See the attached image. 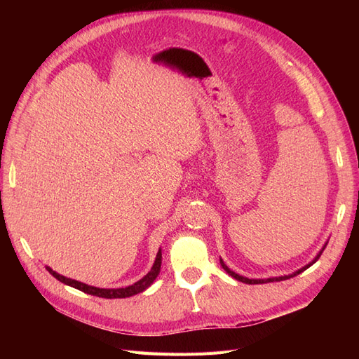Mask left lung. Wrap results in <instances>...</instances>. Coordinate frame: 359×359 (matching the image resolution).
<instances>
[{"label":"left lung","mask_w":359,"mask_h":359,"mask_svg":"<svg viewBox=\"0 0 359 359\" xmlns=\"http://www.w3.org/2000/svg\"><path fill=\"white\" fill-rule=\"evenodd\" d=\"M327 244H328V243H327ZM327 244H325V245L322 247L320 252H319L316 256H314V259L311 260V262H309L307 265H304L302 268H299L298 271H295V273H292V274H289V276H281V277H271V278H247V277H243V276H240V274L233 273V271H232L231 268H227V265L223 262V259H220V264H222L223 269L226 271L227 274H229L231 277H233V278H235V280H238V281H243V283H247V285H262V283H271V281H281V280H287V278L295 277V276L301 274L302 271H306L307 268H310L313 264H316V260L320 257V255H322V252H323V250H325V247H327Z\"/></svg>","instance_id":"1"}]
</instances>
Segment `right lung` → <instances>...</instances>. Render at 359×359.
Here are the masks:
<instances>
[{
	"label": "right lung",
	"mask_w": 359,
	"mask_h": 359,
	"mask_svg": "<svg viewBox=\"0 0 359 359\" xmlns=\"http://www.w3.org/2000/svg\"><path fill=\"white\" fill-rule=\"evenodd\" d=\"M160 268H161V248H158L157 252V256H156V260H154V265L153 268L149 269V273L140 278L139 281H136V283H133L132 286H127V287H118V289H102V287H94V286H90V285H85L82 283V281H78V280H73V278H67L64 277L58 273H55L52 268L46 266V269L49 271V273L55 277L57 280H60L61 283L67 285V286H72L74 289H79L85 293H90V295H94V297H99V298H107V299H114V298H128V297H133V295H137V293L147 290L151 285H153V281L157 278V276L160 274Z\"/></svg>",
	"instance_id": "1"
}]
</instances>
